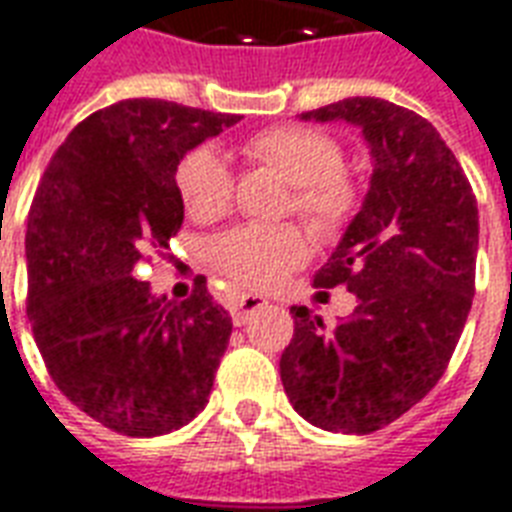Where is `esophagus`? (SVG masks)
I'll return each mask as SVG.
<instances>
[{
	"label": "esophagus",
	"mask_w": 512,
	"mask_h": 512,
	"mask_svg": "<svg viewBox=\"0 0 512 512\" xmlns=\"http://www.w3.org/2000/svg\"><path fill=\"white\" fill-rule=\"evenodd\" d=\"M263 306H268V300L260 298V295H239V298H230V317L236 325H244Z\"/></svg>",
	"instance_id": "34e87169"
}]
</instances>
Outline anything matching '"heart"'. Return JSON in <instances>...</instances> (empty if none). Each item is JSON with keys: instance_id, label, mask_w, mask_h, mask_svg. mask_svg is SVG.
Masks as SVG:
<instances>
[{"instance_id": "1", "label": "heart", "mask_w": 512, "mask_h": 512, "mask_svg": "<svg viewBox=\"0 0 512 512\" xmlns=\"http://www.w3.org/2000/svg\"><path fill=\"white\" fill-rule=\"evenodd\" d=\"M249 158L290 182L284 212L298 214L311 233L335 241L362 206V182L343 166L341 139L317 126L265 128L244 142ZM177 190L190 220L217 222L233 206V177L209 147L187 152L177 166ZM308 241L298 225H241L214 241L209 263L241 290H273L306 263Z\"/></svg>"}]
</instances>
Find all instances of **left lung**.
I'll list each match as a JSON object with an SVG mask.
<instances>
[{"label":"left lung","mask_w":512,"mask_h":512,"mask_svg":"<svg viewBox=\"0 0 512 512\" xmlns=\"http://www.w3.org/2000/svg\"><path fill=\"white\" fill-rule=\"evenodd\" d=\"M303 117L360 126L376 166L362 212L314 279L319 298L343 284L360 303L333 327L290 308L282 384L314 427L368 435L446 373L473 306L478 204L438 128L413 109L354 96Z\"/></svg>","instance_id":"left-lung-1"}]
</instances>
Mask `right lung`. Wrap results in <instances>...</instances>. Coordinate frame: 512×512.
<instances>
[{
    "label": "right lung",
    "instance_id": "1",
    "mask_svg": "<svg viewBox=\"0 0 512 512\" xmlns=\"http://www.w3.org/2000/svg\"><path fill=\"white\" fill-rule=\"evenodd\" d=\"M239 115L126 99L72 128L29 209L26 314L50 378L80 411L131 438L204 411L230 314L195 276L190 298H152L136 279L166 255L185 206L177 166Z\"/></svg>",
    "mask_w": 512,
    "mask_h": 512
}]
</instances>
